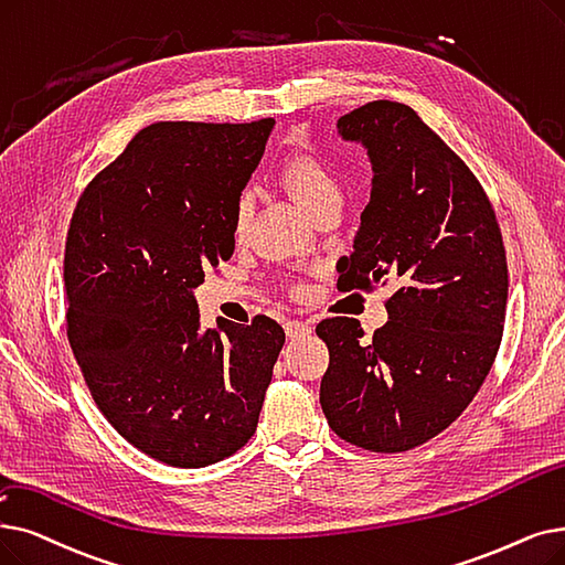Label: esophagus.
<instances>
[{
  "instance_id": "esophagus-1",
  "label": "esophagus",
  "mask_w": 565,
  "mask_h": 565,
  "mask_svg": "<svg viewBox=\"0 0 565 565\" xmlns=\"http://www.w3.org/2000/svg\"><path fill=\"white\" fill-rule=\"evenodd\" d=\"M311 332V326L309 323H302V321H288L286 323V334L290 339H298V337H305Z\"/></svg>"
}]
</instances>
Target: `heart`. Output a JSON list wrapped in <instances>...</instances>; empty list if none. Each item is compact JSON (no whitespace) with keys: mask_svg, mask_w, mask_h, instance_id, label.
<instances>
[{"mask_svg":"<svg viewBox=\"0 0 565 565\" xmlns=\"http://www.w3.org/2000/svg\"><path fill=\"white\" fill-rule=\"evenodd\" d=\"M277 182L309 216L321 212L323 207L341 205L343 201V189L339 178L334 175V170L323 159H318L316 154H309V152L288 157L277 170ZM249 214H252V203L247 195H242L233 210L235 239H242L244 233H247Z\"/></svg>","mask_w":565,"mask_h":565,"instance_id":"heart-1","label":"heart"}]
</instances>
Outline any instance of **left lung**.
Instances as JSON below:
<instances>
[{"mask_svg": "<svg viewBox=\"0 0 565 565\" xmlns=\"http://www.w3.org/2000/svg\"><path fill=\"white\" fill-rule=\"evenodd\" d=\"M337 134L372 161V195L339 288L392 281L387 323L364 339L355 318H328L321 381L328 425L372 452H404L448 429L473 402L501 347L508 265L480 182L413 108L372 102Z\"/></svg>", "mask_w": 565, "mask_h": 565, "instance_id": "1", "label": "left lung"}]
</instances>
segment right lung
I'll list each match as a JSON object with an SVG mask.
<instances>
[{
  "mask_svg": "<svg viewBox=\"0 0 565 565\" xmlns=\"http://www.w3.org/2000/svg\"><path fill=\"white\" fill-rule=\"evenodd\" d=\"M275 119L157 121L83 191L64 254L68 343L106 420L180 469L254 436L286 341L267 316L201 326L193 290L235 249L233 210Z\"/></svg>",
  "mask_w": 565,
  "mask_h": 565,
  "instance_id": "1",
  "label": "right lung"
}]
</instances>
